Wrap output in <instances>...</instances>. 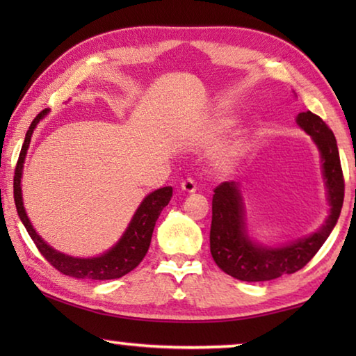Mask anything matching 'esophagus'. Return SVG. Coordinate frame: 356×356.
<instances>
[{
  "label": "esophagus",
  "mask_w": 356,
  "mask_h": 356,
  "mask_svg": "<svg viewBox=\"0 0 356 356\" xmlns=\"http://www.w3.org/2000/svg\"><path fill=\"white\" fill-rule=\"evenodd\" d=\"M180 188H182L186 193H195L196 191V182L191 177H188V179L182 180V184H180Z\"/></svg>",
  "instance_id": "34e87169"
}]
</instances>
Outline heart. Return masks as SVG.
<instances>
[{
    "mask_svg": "<svg viewBox=\"0 0 356 356\" xmlns=\"http://www.w3.org/2000/svg\"><path fill=\"white\" fill-rule=\"evenodd\" d=\"M236 119L229 114H215L212 119H209L207 122L201 125V129L196 131L195 141L197 146L201 147H210L213 144L218 143L220 138L226 134V131L232 127ZM246 146V138L243 134H237L232 136L225 146L221 147L216 156V163L221 168V170H229L240 160V156L245 152Z\"/></svg>",
    "mask_w": 356,
    "mask_h": 356,
    "instance_id": "obj_1",
    "label": "heart"
}]
</instances>
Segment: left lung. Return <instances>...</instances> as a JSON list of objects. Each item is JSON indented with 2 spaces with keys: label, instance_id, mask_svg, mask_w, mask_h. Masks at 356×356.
<instances>
[{
  "label": "left lung",
  "instance_id": "1",
  "mask_svg": "<svg viewBox=\"0 0 356 356\" xmlns=\"http://www.w3.org/2000/svg\"><path fill=\"white\" fill-rule=\"evenodd\" d=\"M297 124L312 136L322 156V171L330 202V215L309 237L282 246H262L248 237L238 184L222 182L213 190L210 252L222 272L240 281L257 282L298 272L321 250L333 231L344 202V176L333 131L317 114L306 111Z\"/></svg>",
  "mask_w": 356,
  "mask_h": 356
}]
</instances>
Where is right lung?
<instances>
[{"label": "right lung", "mask_w": 356, "mask_h": 356, "mask_svg": "<svg viewBox=\"0 0 356 356\" xmlns=\"http://www.w3.org/2000/svg\"><path fill=\"white\" fill-rule=\"evenodd\" d=\"M48 110L40 111L38 116L29 125V130L26 131L25 143H23L19 161H17L15 166V176H14V201L17 212H19L20 220L23 226L26 227L29 237L33 238V242L38 246L40 254L44 256L48 262H50L53 267H55L58 272H61L67 276H74L78 280H116L120 276L127 275L131 270L136 268L140 262L146 256L149 250L150 238H152V232L155 227V222L159 220L168 202L171 201L172 196V188L171 186H163V188H159L150 193L146 197H144L140 207L131 218L129 227L125 229L124 236L119 238V242L113 246L111 250H108L105 254L97 256V257H72L69 254H63L56 250H53L50 245L45 243V240L35 232L33 227L31 221H29L28 215L25 212V207H23V200H22V172H23V163H25L26 150L29 147V143H31L33 131L35 125L39 124L40 119H44Z\"/></svg>", "instance_id": "obj_1"}]
</instances>
